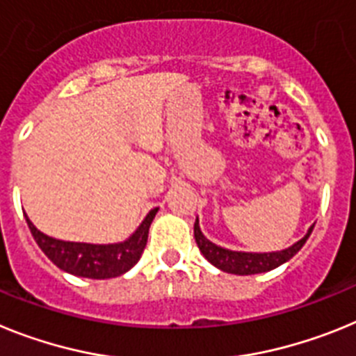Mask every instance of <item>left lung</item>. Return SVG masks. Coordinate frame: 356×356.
<instances>
[{"label": "left lung", "instance_id": "left-lung-1", "mask_svg": "<svg viewBox=\"0 0 356 356\" xmlns=\"http://www.w3.org/2000/svg\"><path fill=\"white\" fill-rule=\"evenodd\" d=\"M314 225H310V229L307 234L296 242L293 245L286 247L283 251H272V252H243V251H231L225 247L216 245L211 240L204 236L200 231L199 218L193 225V234H195V242L199 245L200 252L204 258L208 259L209 264L215 265L216 268H220L229 274H238V276H251V274H261V272H268L272 268L280 267V265L286 264L290 258L298 254L301 251V247L307 243L308 236L312 234Z\"/></svg>", "mask_w": 356, "mask_h": 356}]
</instances>
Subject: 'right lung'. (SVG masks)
Wrapping results in <instances>:
<instances>
[{"mask_svg":"<svg viewBox=\"0 0 356 356\" xmlns=\"http://www.w3.org/2000/svg\"><path fill=\"white\" fill-rule=\"evenodd\" d=\"M157 209L159 208L150 209L140 227L127 240L118 243L66 242V240L48 236L37 229L26 213H24V218L37 245L41 247V251L60 270L70 272L73 276L89 277V280H109V277L122 276L140 261L145 245H147L148 229Z\"/></svg>","mask_w":356,"mask_h":356,"instance_id":"add662e5","label":"right lung"}]
</instances>
